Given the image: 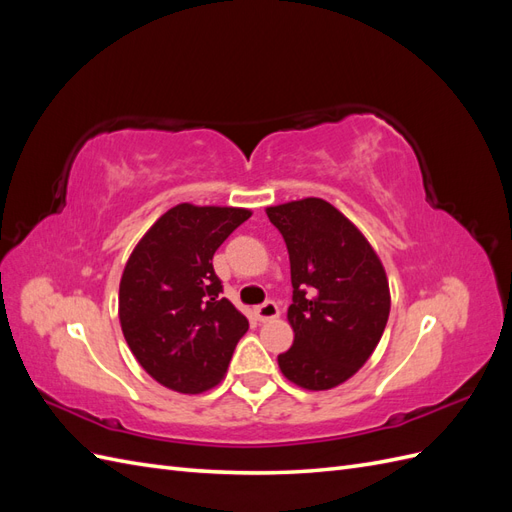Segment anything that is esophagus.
<instances>
[{
    "label": "esophagus",
    "mask_w": 512,
    "mask_h": 512,
    "mask_svg": "<svg viewBox=\"0 0 512 512\" xmlns=\"http://www.w3.org/2000/svg\"><path fill=\"white\" fill-rule=\"evenodd\" d=\"M254 314L260 322H269V320H275L277 316H280V307H277L273 301H267V303L254 307Z\"/></svg>",
    "instance_id": "esophagus-1"
}]
</instances>
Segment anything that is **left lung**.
<instances>
[{
    "label": "left lung",
    "instance_id": "left-lung-1",
    "mask_svg": "<svg viewBox=\"0 0 512 512\" xmlns=\"http://www.w3.org/2000/svg\"><path fill=\"white\" fill-rule=\"evenodd\" d=\"M290 256L292 346L277 356L282 374L307 391L350 380L384 333L391 290L382 260L346 215L322 198L265 209Z\"/></svg>",
    "mask_w": 512,
    "mask_h": 512
}]
</instances>
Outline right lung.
Returning <instances> with one entry per match:
<instances>
[{
	"mask_svg": "<svg viewBox=\"0 0 512 512\" xmlns=\"http://www.w3.org/2000/svg\"><path fill=\"white\" fill-rule=\"evenodd\" d=\"M252 211L181 203L153 222L119 282L123 337L147 374L170 391L218 386L250 322L222 299L213 254Z\"/></svg>",
	"mask_w": 512,
	"mask_h": 512,
	"instance_id": "add662e5",
	"label": "right lung"
}]
</instances>
